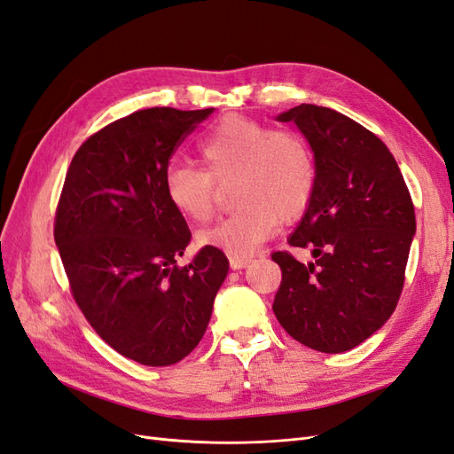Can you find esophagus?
<instances>
[{
    "instance_id": "obj_1",
    "label": "esophagus",
    "mask_w": 454,
    "mask_h": 454,
    "mask_svg": "<svg viewBox=\"0 0 454 454\" xmlns=\"http://www.w3.org/2000/svg\"><path fill=\"white\" fill-rule=\"evenodd\" d=\"M250 257L248 255H231L229 257V263H231V269H244L246 265H248L250 263Z\"/></svg>"
}]
</instances>
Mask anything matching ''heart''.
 <instances>
[{"instance_id":"1","label":"heart","mask_w":454,"mask_h":454,"mask_svg":"<svg viewBox=\"0 0 454 454\" xmlns=\"http://www.w3.org/2000/svg\"><path fill=\"white\" fill-rule=\"evenodd\" d=\"M202 168L172 164L164 193L172 208L199 225L217 212L219 187L232 184L239 210L199 235L206 248L248 255L278 223L303 215L316 189V159L310 144L294 130H274L257 119L225 115L199 144Z\"/></svg>"}]
</instances>
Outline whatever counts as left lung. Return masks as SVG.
Segmentation results:
<instances>
[{"mask_svg":"<svg viewBox=\"0 0 454 454\" xmlns=\"http://www.w3.org/2000/svg\"><path fill=\"white\" fill-rule=\"evenodd\" d=\"M278 121H294L314 151V197L287 240L312 250L314 261L303 265L290 252L272 254L282 269L272 310L301 345L347 352L395 310L415 206L390 149L360 122L312 104Z\"/></svg>","mask_w":454,"mask_h":454,"instance_id":"1","label":"left lung"}]
</instances>
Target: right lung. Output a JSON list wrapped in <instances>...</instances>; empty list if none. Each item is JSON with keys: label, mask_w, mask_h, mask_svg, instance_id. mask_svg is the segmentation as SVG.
Instances as JSON below:
<instances>
[{"label": "right lung", "mask_w": 454, "mask_h": 454, "mask_svg": "<svg viewBox=\"0 0 454 454\" xmlns=\"http://www.w3.org/2000/svg\"><path fill=\"white\" fill-rule=\"evenodd\" d=\"M214 107H149L81 144L54 215L70 290L109 347L142 365L184 360L208 327L229 261L204 248L189 265L191 231L164 193L170 157Z\"/></svg>", "instance_id": "1"}]
</instances>
